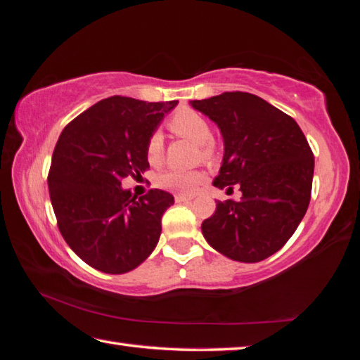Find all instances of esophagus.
Instances as JSON below:
<instances>
[{
	"label": "esophagus",
	"instance_id": "34e87169",
	"mask_svg": "<svg viewBox=\"0 0 360 360\" xmlns=\"http://www.w3.org/2000/svg\"><path fill=\"white\" fill-rule=\"evenodd\" d=\"M193 197L192 195H174V200L178 203H182V202H191Z\"/></svg>",
	"mask_w": 360,
	"mask_h": 360
}]
</instances>
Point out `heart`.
Masks as SVG:
<instances>
[{"label": "heart", "mask_w": 360, "mask_h": 360, "mask_svg": "<svg viewBox=\"0 0 360 360\" xmlns=\"http://www.w3.org/2000/svg\"><path fill=\"white\" fill-rule=\"evenodd\" d=\"M168 129L174 135L191 139L197 143L203 160H211L214 157V144L211 141V125L202 114L191 108H182L168 122ZM146 155L150 163H158L163 155V136L162 133H152L146 144ZM206 174L202 169H168L158 176V186L169 192L193 193Z\"/></svg>", "instance_id": "obj_1"}]
</instances>
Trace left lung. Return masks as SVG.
I'll return each instance as SVG.
<instances>
[{"label": "left lung", "mask_w": 360, "mask_h": 360, "mask_svg": "<svg viewBox=\"0 0 360 360\" xmlns=\"http://www.w3.org/2000/svg\"><path fill=\"white\" fill-rule=\"evenodd\" d=\"M191 105L224 138L222 167L212 184L241 198L216 202L205 219V240L238 262H260L294 235L311 198L314 157L300 127L260 96L225 92Z\"/></svg>", "instance_id": "left-lung-1"}]
</instances>
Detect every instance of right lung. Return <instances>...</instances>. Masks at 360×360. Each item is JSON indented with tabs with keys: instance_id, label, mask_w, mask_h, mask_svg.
<instances>
[{
	"instance_id": "add662e5",
	"label": "right lung",
	"mask_w": 360,
	"mask_h": 360,
	"mask_svg": "<svg viewBox=\"0 0 360 360\" xmlns=\"http://www.w3.org/2000/svg\"><path fill=\"white\" fill-rule=\"evenodd\" d=\"M178 101L146 103L109 96L65 127L53 149L47 184L58 230L85 264L109 275L136 268L154 251L172 193L136 197L127 176L149 168L146 144Z\"/></svg>"
}]
</instances>
